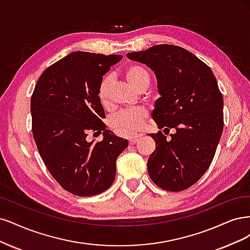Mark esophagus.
<instances>
[{"mask_svg": "<svg viewBox=\"0 0 250 250\" xmlns=\"http://www.w3.org/2000/svg\"><path fill=\"white\" fill-rule=\"evenodd\" d=\"M139 138H140L139 135H135V136H132L131 138L128 139V141H130L131 144H135V143H137V142L139 141Z\"/></svg>", "mask_w": 250, "mask_h": 250, "instance_id": "1", "label": "esophagus"}]
</instances>
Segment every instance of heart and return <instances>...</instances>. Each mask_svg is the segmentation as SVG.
I'll return each instance as SVG.
<instances>
[{"instance_id":"b5f03b06","label":"heart","mask_w":250,"mask_h":250,"mask_svg":"<svg viewBox=\"0 0 250 250\" xmlns=\"http://www.w3.org/2000/svg\"><path fill=\"white\" fill-rule=\"evenodd\" d=\"M125 77L126 81L138 91L144 88L146 89L150 82L147 70L138 64H132L127 66L125 69ZM110 89L111 78L104 77L98 88V99L104 108H108L110 104ZM146 117L147 112L141 108L120 111L109 118V125L119 134L126 135L139 130Z\"/></svg>"}]
</instances>
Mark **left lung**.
I'll return each mask as SVG.
<instances>
[{"mask_svg": "<svg viewBox=\"0 0 250 250\" xmlns=\"http://www.w3.org/2000/svg\"><path fill=\"white\" fill-rule=\"evenodd\" d=\"M126 57L146 64L158 82L160 98L152 119L164 134L149 135L156 142L147 161L149 178L164 190H186L211 165L223 131L217 80L206 63L181 46L158 44ZM171 128L176 132L167 140L166 132Z\"/></svg>", "mask_w": 250, "mask_h": 250, "instance_id": "obj_1", "label": "left lung"}]
</instances>
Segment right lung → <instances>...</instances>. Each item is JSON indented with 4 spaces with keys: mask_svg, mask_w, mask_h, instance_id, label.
Here are the masks:
<instances>
[{
    "mask_svg": "<svg viewBox=\"0 0 250 250\" xmlns=\"http://www.w3.org/2000/svg\"><path fill=\"white\" fill-rule=\"evenodd\" d=\"M123 56L74 52L40 76L31 98L32 133L47 170L60 186L78 196H91L114 182L116 160L127 146L103 123L98 99L103 76ZM89 131L103 132L89 143Z\"/></svg>",
    "mask_w": 250,
    "mask_h": 250,
    "instance_id": "obj_1",
    "label": "right lung"
}]
</instances>
